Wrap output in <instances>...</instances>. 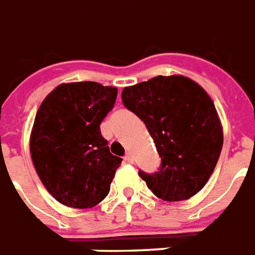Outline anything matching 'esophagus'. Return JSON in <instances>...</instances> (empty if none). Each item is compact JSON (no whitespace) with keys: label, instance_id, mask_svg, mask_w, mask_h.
Listing matches in <instances>:
<instances>
[{"label":"esophagus","instance_id":"obj_1","mask_svg":"<svg viewBox=\"0 0 255 255\" xmlns=\"http://www.w3.org/2000/svg\"><path fill=\"white\" fill-rule=\"evenodd\" d=\"M125 160H126L128 163H133V155H131L130 152L126 153V155H125Z\"/></svg>","mask_w":255,"mask_h":255}]
</instances>
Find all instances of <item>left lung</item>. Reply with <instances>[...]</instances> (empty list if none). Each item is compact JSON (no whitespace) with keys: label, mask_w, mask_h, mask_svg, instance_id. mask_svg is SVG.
<instances>
[{"label":"left lung","mask_w":255,"mask_h":255,"mask_svg":"<svg viewBox=\"0 0 255 255\" xmlns=\"http://www.w3.org/2000/svg\"><path fill=\"white\" fill-rule=\"evenodd\" d=\"M124 106L147 126L162 163L138 171L155 196L187 200L209 181L223 149V126L206 90L182 75H158L122 90Z\"/></svg>","instance_id":"left-lung-1"}]
</instances>
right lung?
<instances>
[{"label": "right lung", "mask_w": 255, "mask_h": 255, "mask_svg": "<svg viewBox=\"0 0 255 255\" xmlns=\"http://www.w3.org/2000/svg\"><path fill=\"white\" fill-rule=\"evenodd\" d=\"M118 89L97 82L61 84L38 108L30 152L38 177L53 198L74 209L99 205L122 159L110 152L100 124Z\"/></svg>", "instance_id": "add662e5"}]
</instances>
